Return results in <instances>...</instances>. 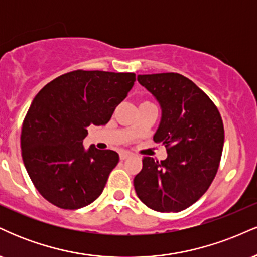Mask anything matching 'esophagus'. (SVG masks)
Wrapping results in <instances>:
<instances>
[{
    "label": "esophagus",
    "mask_w": 257,
    "mask_h": 257,
    "mask_svg": "<svg viewBox=\"0 0 257 257\" xmlns=\"http://www.w3.org/2000/svg\"><path fill=\"white\" fill-rule=\"evenodd\" d=\"M132 156V153H129V152H125V151H123V152H120L119 153V158L122 159V161H124V159H126V158H129Z\"/></svg>",
    "instance_id": "esophagus-1"
}]
</instances>
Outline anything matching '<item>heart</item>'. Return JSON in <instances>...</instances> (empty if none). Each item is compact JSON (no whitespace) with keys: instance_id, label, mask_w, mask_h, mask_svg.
Instances as JSON below:
<instances>
[{"instance_id":"obj_1","label":"heart","mask_w":257,"mask_h":257,"mask_svg":"<svg viewBox=\"0 0 257 257\" xmlns=\"http://www.w3.org/2000/svg\"><path fill=\"white\" fill-rule=\"evenodd\" d=\"M140 104H150V101H146V100H145V101H141Z\"/></svg>"}]
</instances>
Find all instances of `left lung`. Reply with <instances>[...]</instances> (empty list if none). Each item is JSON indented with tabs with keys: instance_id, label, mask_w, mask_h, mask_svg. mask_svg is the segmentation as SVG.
<instances>
[{
	"instance_id": "1",
	"label": "left lung",
	"mask_w": 257,
	"mask_h": 257,
	"mask_svg": "<svg viewBox=\"0 0 257 257\" xmlns=\"http://www.w3.org/2000/svg\"><path fill=\"white\" fill-rule=\"evenodd\" d=\"M138 81L161 104L153 140L164 145L168 157H143L135 192L152 210L179 213L196 203L216 176L225 140L222 118L213 100L180 73L139 75Z\"/></svg>"
}]
</instances>
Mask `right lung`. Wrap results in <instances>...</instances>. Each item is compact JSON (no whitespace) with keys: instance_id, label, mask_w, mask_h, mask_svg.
<instances>
[{"instance_id":"obj_1","label":"right lung","mask_w":257,"mask_h":257,"mask_svg":"<svg viewBox=\"0 0 257 257\" xmlns=\"http://www.w3.org/2000/svg\"><path fill=\"white\" fill-rule=\"evenodd\" d=\"M135 82V73L75 71L38 91L23 120L24 166L41 196L66 210L83 208L104 191L118 164L112 150H84L88 126L105 125Z\"/></svg>"}]
</instances>
